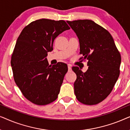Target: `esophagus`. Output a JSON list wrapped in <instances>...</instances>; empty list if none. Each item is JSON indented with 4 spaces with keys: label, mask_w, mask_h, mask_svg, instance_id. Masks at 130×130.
Masks as SVG:
<instances>
[{
    "label": "esophagus",
    "mask_w": 130,
    "mask_h": 130,
    "mask_svg": "<svg viewBox=\"0 0 130 130\" xmlns=\"http://www.w3.org/2000/svg\"><path fill=\"white\" fill-rule=\"evenodd\" d=\"M67 66H68V69H69V71H70L71 70H72V66H71L70 64H67Z\"/></svg>",
    "instance_id": "34e87169"
}]
</instances>
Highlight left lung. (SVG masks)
Masks as SVG:
<instances>
[{
  "instance_id": "obj_1",
  "label": "left lung",
  "mask_w": 130,
  "mask_h": 130,
  "mask_svg": "<svg viewBox=\"0 0 130 130\" xmlns=\"http://www.w3.org/2000/svg\"><path fill=\"white\" fill-rule=\"evenodd\" d=\"M67 22L79 39L83 60H88L86 72L78 67H72L77 75L74 94L83 104H98L109 95L118 79L120 54L109 32L93 21L80 19Z\"/></svg>"
}]
</instances>
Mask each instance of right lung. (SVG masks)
Wrapping results in <instances>:
<instances>
[{"label":"right lung","instance_id":"obj_1","mask_svg":"<svg viewBox=\"0 0 130 130\" xmlns=\"http://www.w3.org/2000/svg\"><path fill=\"white\" fill-rule=\"evenodd\" d=\"M70 29L64 21L41 19L25 26L17 39L11 58L16 84L33 104L45 105L57 98L67 65H49L47 53L55 38Z\"/></svg>","mask_w":130,"mask_h":130}]
</instances>
